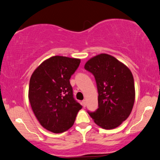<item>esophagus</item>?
<instances>
[{"mask_svg":"<svg viewBox=\"0 0 160 160\" xmlns=\"http://www.w3.org/2000/svg\"><path fill=\"white\" fill-rule=\"evenodd\" d=\"M82 106H83V107H86V105H87V102H86V100H85L84 99L83 101L82 102Z\"/></svg>","mask_w":160,"mask_h":160,"instance_id":"1","label":"esophagus"}]
</instances>
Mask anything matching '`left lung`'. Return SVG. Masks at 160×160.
I'll return each instance as SVG.
<instances>
[{
    "mask_svg": "<svg viewBox=\"0 0 160 160\" xmlns=\"http://www.w3.org/2000/svg\"><path fill=\"white\" fill-rule=\"evenodd\" d=\"M85 68L95 78L99 94L98 109L88 113L102 128H116L131 114L134 104L135 85L131 71L106 53L90 58Z\"/></svg>",
    "mask_w": 160,
    "mask_h": 160,
    "instance_id": "obj_1",
    "label": "left lung"
}]
</instances>
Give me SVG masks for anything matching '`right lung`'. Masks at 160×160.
<instances>
[{"instance_id": "obj_1", "label": "right lung", "mask_w": 160, "mask_h": 160, "mask_svg": "<svg viewBox=\"0 0 160 160\" xmlns=\"http://www.w3.org/2000/svg\"><path fill=\"white\" fill-rule=\"evenodd\" d=\"M80 60L52 56L32 73L29 100L40 124L48 131L60 133L71 128L82 106L74 99L70 83Z\"/></svg>"}]
</instances>
